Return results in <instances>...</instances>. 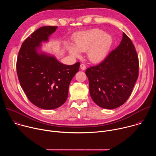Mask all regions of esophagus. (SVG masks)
I'll use <instances>...</instances> for the list:
<instances>
[{
  "label": "esophagus",
  "instance_id": "34e87169",
  "mask_svg": "<svg viewBox=\"0 0 156 156\" xmlns=\"http://www.w3.org/2000/svg\"><path fill=\"white\" fill-rule=\"evenodd\" d=\"M80 69L82 70H84L85 69H86V66H85V65H84V64H81L80 65Z\"/></svg>",
  "mask_w": 156,
  "mask_h": 156
}]
</instances>
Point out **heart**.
I'll use <instances>...</instances> for the list:
<instances>
[{
	"instance_id": "heart-1",
	"label": "heart",
	"mask_w": 156,
	"mask_h": 156,
	"mask_svg": "<svg viewBox=\"0 0 156 156\" xmlns=\"http://www.w3.org/2000/svg\"><path fill=\"white\" fill-rule=\"evenodd\" d=\"M74 43L75 47L68 46L71 55L79 57L80 52L87 51L90 61L98 63L107 56L112 46L113 37L109 34L104 33L102 30L95 28L77 34Z\"/></svg>"
}]
</instances>
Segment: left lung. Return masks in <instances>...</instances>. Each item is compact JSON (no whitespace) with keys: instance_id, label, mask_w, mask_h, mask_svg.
I'll list each match as a JSON object with an SVG mask.
<instances>
[{"instance_id":"left-lung-1","label":"left lung","mask_w":156,"mask_h":156,"mask_svg":"<svg viewBox=\"0 0 156 156\" xmlns=\"http://www.w3.org/2000/svg\"><path fill=\"white\" fill-rule=\"evenodd\" d=\"M90 93L99 107L114 109L130 96L138 79L139 61L135 48L123 33L119 46L99 64L87 68Z\"/></svg>"}]
</instances>
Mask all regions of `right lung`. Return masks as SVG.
Masks as SVG:
<instances>
[{
  "label": "right lung",
  "instance_id": "right-lung-1",
  "mask_svg": "<svg viewBox=\"0 0 156 156\" xmlns=\"http://www.w3.org/2000/svg\"><path fill=\"white\" fill-rule=\"evenodd\" d=\"M57 27H42L22 44L16 61L20 85L34 105L42 109H54L63 104L69 94L71 80L78 72L80 62L64 65L55 57L37 50L48 41Z\"/></svg>",
  "mask_w": 156,
  "mask_h": 156
}]
</instances>
